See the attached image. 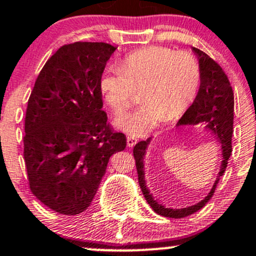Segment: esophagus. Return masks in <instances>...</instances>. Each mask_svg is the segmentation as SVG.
Instances as JSON below:
<instances>
[{
	"mask_svg": "<svg viewBox=\"0 0 256 256\" xmlns=\"http://www.w3.org/2000/svg\"><path fill=\"white\" fill-rule=\"evenodd\" d=\"M138 139L135 136H133V135H128L127 136V145L128 147H133L135 144H136Z\"/></svg>",
	"mask_w": 256,
	"mask_h": 256,
	"instance_id": "1",
	"label": "esophagus"
}]
</instances>
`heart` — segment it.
<instances>
[{
	"instance_id": "b5f03b06",
	"label": "heart",
	"mask_w": 256,
	"mask_h": 256,
	"mask_svg": "<svg viewBox=\"0 0 256 256\" xmlns=\"http://www.w3.org/2000/svg\"><path fill=\"white\" fill-rule=\"evenodd\" d=\"M201 82L200 63L188 51L163 45L141 48L123 57L120 67H109L102 75L105 99L116 114L134 102L142 88L144 104L116 120L120 128L133 135H145L159 122L174 118L193 103Z\"/></svg>"
}]
</instances>
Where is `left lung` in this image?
<instances>
[{"mask_svg": "<svg viewBox=\"0 0 256 256\" xmlns=\"http://www.w3.org/2000/svg\"><path fill=\"white\" fill-rule=\"evenodd\" d=\"M193 50L198 55L201 68L200 88L194 103L188 108L177 124H204L213 132L223 148V162H222L220 171H219V176H222L226 169L228 159L230 158L231 151H232L231 136H232L234 129V91L226 74L224 73L220 66L204 51L196 48H193ZM148 142L150 139L138 142L134 146L133 154L141 192L153 211L163 217L184 218L202 208L214 193L219 178L216 181L212 190L205 199L193 206L184 207V208H170V207L162 205L157 200H154L148 189L146 188L145 174H144V156H145Z\"/></svg>", "mask_w": 256, "mask_h": 256, "instance_id": "left-lung-1", "label": "left lung"}]
</instances>
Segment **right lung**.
Here are the masks:
<instances>
[{
  "label": "right lung",
  "mask_w": 256,
  "mask_h": 256,
  "mask_svg": "<svg viewBox=\"0 0 256 256\" xmlns=\"http://www.w3.org/2000/svg\"><path fill=\"white\" fill-rule=\"evenodd\" d=\"M115 50L102 42L63 45L42 68L27 102L24 159L30 189L61 214L85 211L110 157L127 145L102 110V74Z\"/></svg>",
  "instance_id": "right-lung-1"
}]
</instances>
